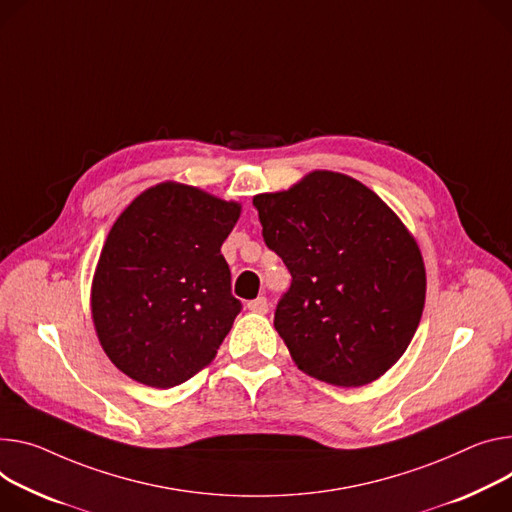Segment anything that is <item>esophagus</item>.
<instances>
[{
  "label": "esophagus",
  "instance_id": "esophagus-1",
  "mask_svg": "<svg viewBox=\"0 0 512 512\" xmlns=\"http://www.w3.org/2000/svg\"><path fill=\"white\" fill-rule=\"evenodd\" d=\"M247 308H249L251 312H255V314H265V312L269 310V304H267V298L259 296L257 300H251V302H247Z\"/></svg>",
  "mask_w": 512,
  "mask_h": 512
}]
</instances>
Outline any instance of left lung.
Returning <instances> with one entry per match:
<instances>
[{
  "mask_svg": "<svg viewBox=\"0 0 512 512\" xmlns=\"http://www.w3.org/2000/svg\"><path fill=\"white\" fill-rule=\"evenodd\" d=\"M253 204L265 245L292 273L273 324L294 363L339 388L382 378L425 308V261L412 232L376 192L337 171H310Z\"/></svg>",
  "mask_w": 512,
  "mask_h": 512,
  "instance_id": "obj_1",
  "label": "left lung"
}]
</instances>
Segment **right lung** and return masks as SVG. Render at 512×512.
Returning <instances> with one entry per match:
<instances>
[{
    "mask_svg": "<svg viewBox=\"0 0 512 512\" xmlns=\"http://www.w3.org/2000/svg\"><path fill=\"white\" fill-rule=\"evenodd\" d=\"M241 210L163 181L116 218L91 282V318L122 374L167 390L212 363L241 312L220 253Z\"/></svg>",
    "mask_w": 512,
    "mask_h": 512,
    "instance_id": "right-lung-1",
    "label": "right lung"
}]
</instances>
